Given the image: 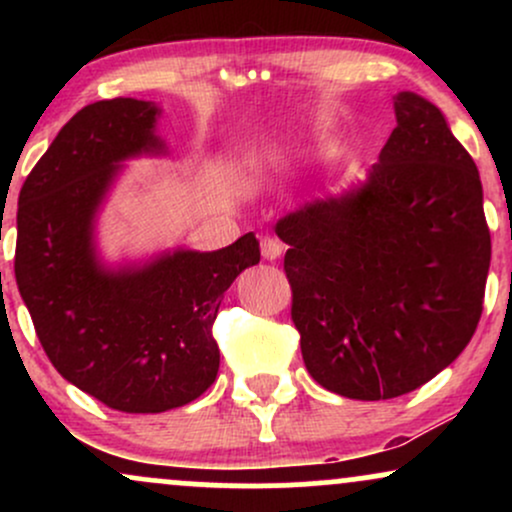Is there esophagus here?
<instances>
[{"label": "esophagus", "mask_w": 512, "mask_h": 512, "mask_svg": "<svg viewBox=\"0 0 512 512\" xmlns=\"http://www.w3.org/2000/svg\"><path fill=\"white\" fill-rule=\"evenodd\" d=\"M281 252H284V245H281V240L269 238V236L262 238V257H264V260H269V262L279 260Z\"/></svg>", "instance_id": "34e87169"}]
</instances>
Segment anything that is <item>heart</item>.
<instances>
[{
    "label": "heart",
    "instance_id": "1",
    "mask_svg": "<svg viewBox=\"0 0 512 512\" xmlns=\"http://www.w3.org/2000/svg\"><path fill=\"white\" fill-rule=\"evenodd\" d=\"M276 161H279V151L276 149H264V151H255V154H250V163L257 168H269L274 166Z\"/></svg>",
    "mask_w": 512,
    "mask_h": 512
}]
</instances>
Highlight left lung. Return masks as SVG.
I'll list each match as a JSON object with an SVG mask.
<instances>
[{"mask_svg": "<svg viewBox=\"0 0 512 512\" xmlns=\"http://www.w3.org/2000/svg\"><path fill=\"white\" fill-rule=\"evenodd\" d=\"M368 178L276 221L308 373L349 399H392L448 368L479 325L491 233L472 156L419 93Z\"/></svg>", "mask_w": 512, "mask_h": 512, "instance_id": "1", "label": "left lung"}]
</instances>
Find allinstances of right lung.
Returning <instances> with one entry per match:
<instances>
[{
    "instance_id": "add662e5",
    "label": "right lung",
    "mask_w": 512,
    "mask_h": 512,
    "mask_svg": "<svg viewBox=\"0 0 512 512\" xmlns=\"http://www.w3.org/2000/svg\"><path fill=\"white\" fill-rule=\"evenodd\" d=\"M158 115L137 98L81 108L23 182L16 214V284L45 354L64 380L127 414H161L207 392L223 293L260 262L255 233L214 252L101 260L96 219L122 163L166 154Z\"/></svg>"
}]
</instances>
